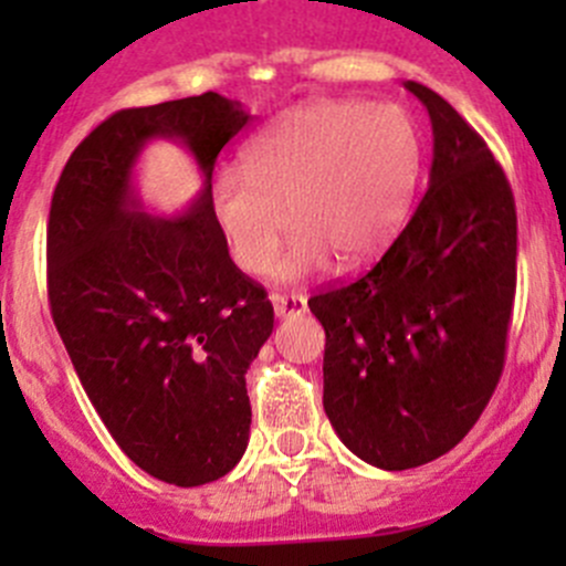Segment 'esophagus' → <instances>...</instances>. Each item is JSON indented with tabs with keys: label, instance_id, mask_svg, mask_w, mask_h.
Returning <instances> with one entry per match:
<instances>
[{
	"label": "esophagus",
	"instance_id": "1",
	"mask_svg": "<svg viewBox=\"0 0 566 566\" xmlns=\"http://www.w3.org/2000/svg\"><path fill=\"white\" fill-rule=\"evenodd\" d=\"M271 301H273V312H276L279 319L304 315L306 312V298L298 293H284V295L276 293V295H271Z\"/></svg>",
	"mask_w": 566,
	"mask_h": 566
}]
</instances>
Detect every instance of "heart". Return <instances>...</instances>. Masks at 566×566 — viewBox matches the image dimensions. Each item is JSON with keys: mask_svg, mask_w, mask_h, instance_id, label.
Returning <instances> with one entry per match:
<instances>
[{"mask_svg": "<svg viewBox=\"0 0 566 566\" xmlns=\"http://www.w3.org/2000/svg\"><path fill=\"white\" fill-rule=\"evenodd\" d=\"M421 161V134L402 106L315 101L282 112L243 147V177H216L210 208L241 271H268L290 221L298 235L276 279L315 273L331 256L353 271L399 235Z\"/></svg>", "mask_w": 566, "mask_h": 566, "instance_id": "obj_1", "label": "heart"}]
</instances>
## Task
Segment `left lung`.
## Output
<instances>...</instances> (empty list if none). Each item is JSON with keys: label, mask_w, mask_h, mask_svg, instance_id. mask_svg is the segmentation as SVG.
I'll list each match as a JSON object with an SVG mask.
<instances>
[{"label": "left lung", "mask_w": 566, "mask_h": 566, "mask_svg": "<svg viewBox=\"0 0 566 566\" xmlns=\"http://www.w3.org/2000/svg\"><path fill=\"white\" fill-rule=\"evenodd\" d=\"M405 90L432 123L427 193L373 271L310 298L325 328V416L384 471L438 460L476 424L504 369L517 276L504 169L441 95Z\"/></svg>", "instance_id": "left-lung-1"}]
</instances>
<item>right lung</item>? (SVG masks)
<instances>
[{
    "instance_id": "right-lung-1",
    "label": "right lung",
    "mask_w": 566,
    "mask_h": 566,
    "mask_svg": "<svg viewBox=\"0 0 566 566\" xmlns=\"http://www.w3.org/2000/svg\"><path fill=\"white\" fill-rule=\"evenodd\" d=\"M249 117L219 93L123 108L73 150L51 197L49 304L73 369L117 447L177 488L243 458L247 369L273 331L210 208L216 156ZM156 138L186 146L203 177L177 217H153L135 188Z\"/></svg>"
}]
</instances>
